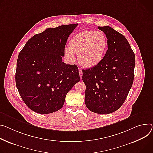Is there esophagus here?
<instances>
[{
	"label": "esophagus",
	"mask_w": 153,
	"mask_h": 153,
	"mask_svg": "<svg viewBox=\"0 0 153 153\" xmlns=\"http://www.w3.org/2000/svg\"><path fill=\"white\" fill-rule=\"evenodd\" d=\"M79 76H80V78L82 79V70L81 69H79Z\"/></svg>",
	"instance_id": "34e87169"
}]
</instances>
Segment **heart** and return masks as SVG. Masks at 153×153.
I'll list each match as a JSON object with an SVG mask.
<instances>
[{"label": "heart", "mask_w": 153, "mask_h": 153, "mask_svg": "<svg viewBox=\"0 0 153 153\" xmlns=\"http://www.w3.org/2000/svg\"><path fill=\"white\" fill-rule=\"evenodd\" d=\"M108 47V39L102 32L84 30L74 35L69 41V48L65 49L66 56L71 61L77 54L79 63L84 67L98 65L103 60Z\"/></svg>", "instance_id": "b5f03b06"}]
</instances>
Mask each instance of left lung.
Here are the masks:
<instances>
[{"label": "left lung", "instance_id": "obj_1", "mask_svg": "<svg viewBox=\"0 0 153 153\" xmlns=\"http://www.w3.org/2000/svg\"><path fill=\"white\" fill-rule=\"evenodd\" d=\"M98 29L107 36L108 49L100 63L82 70V80L87 107L94 113L108 114L123 105L132 87L135 54L122 34L109 26Z\"/></svg>", "mask_w": 153, "mask_h": 153}]
</instances>
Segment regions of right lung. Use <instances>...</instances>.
I'll list each match as a JSON object with an SVG mask.
<instances>
[{"mask_svg":"<svg viewBox=\"0 0 153 153\" xmlns=\"http://www.w3.org/2000/svg\"><path fill=\"white\" fill-rule=\"evenodd\" d=\"M77 24L49 28L32 36L19 52L16 85L23 101L41 114L60 110L80 80L76 65L62 62L67 39Z\"/></svg>","mask_w":153,"mask_h":153,"instance_id":"right-lung-1","label":"right lung"}]
</instances>
